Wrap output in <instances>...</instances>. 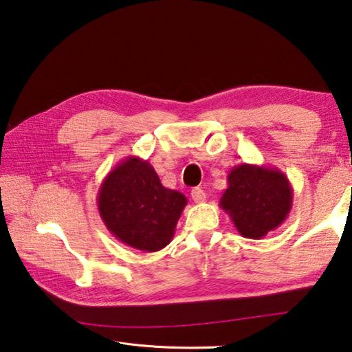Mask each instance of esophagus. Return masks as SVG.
<instances>
[{"mask_svg": "<svg viewBox=\"0 0 352 352\" xmlns=\"http://www.w3.org/2000/svg\"><path fill=\"white\" fill-rule=\"evenodd\" d=\"M192 199H194L195 203H204L206 199H208V194L201 189V188H194L190 192Z\"/></svg>", "mask_w": 352, "mask_h": 352, "instance_id": "obj_1", "label": "esophagus"}]
</instances>
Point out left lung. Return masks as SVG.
<instances>
[{"mask_svg":"<svg viewBox=\"0 0 352 352\" xmlns=\"http://www.w3.org/2000/svg\"><path fill=\"white\" fill-rule=\"evenodd\" d=\"M219 206L239 235L261 239L287 219L293 206V188L278 168L241 163L227 175Z\"/></svg>","mask_w":352,"mask_h":352,"instance_id":"8db88e82","label":"left lung"}]
</instances>
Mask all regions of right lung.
<instances>
[{"label": "right lung", "mask_w": 352, "mask_h": 352, "mask_svg": "<svg viewBox=\"0 0 352 352\" xmlns=\"http://www.w3.org/2000/svg\"><path fill=\"white\" fill-rule=\"evenodd\" d=\"M188 204L182 192L164 188L148 160L129 155L103 178L98 210L109 233L122 244L158 252L174 238Z\"/></svg>", "instance_id": "obj_1"}]
</instances>
